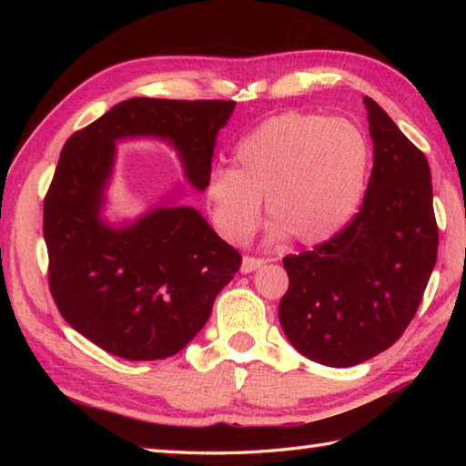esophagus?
<instances>
[{"mask_svg":"<svg viewBox=\"0 0 466 466\" xmlns=\"http://www.w3.org/2000/svg\"><path fill=\"white\" fill-rule=\"evenodd\" d=\"M262 264H264V260H260V258H250V256H244L242 266H240V272L242 274H250L254 270H258Z\"/></svg>","mask_w":466,"mask_h":466,"instance_id":"34e87169","label":"esophagus"}]
</instances>
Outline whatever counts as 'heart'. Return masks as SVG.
Instances as JSON below:
<instances>
[{
    "instance_id": "1",
    "label": "heart",
    "mask_w": 466,
    "mask_h": 466,
    "mask_svg": "<svg viewBox=\"0 0 466 466\" xmlns=\"http://www.w3.org/2000/svg\"><path fill=\"white\" fill-rule=\"evenodd\" d=\"M234 162V170L216 167L204 190L208 216L226 242L250 238L266 200L274 238L292 236L302 246H319L359 210L370 146L349 120L286 112L246 134Z\"/></svg>"
}]
</instances>
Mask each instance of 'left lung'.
<instances>
[{
	"mask_svg": "<svg viewBox=\"0 0 466 466\" xmlns=\"http://www.w3.org/2000/svg\"><path fill=\"white\" fill-rule=\"evenodd\" d=\"M374 142L360 212L319 248L282 260L280 326L296 350L332 369L360 364L400 339L437 262L439 230L427 157L372 97Z\"/></svg>",
	"mask_w": 466,
	"mask_h": 466,
	"instance_id": "8db88e82",
	"label": "left lung"
}]
</instances>
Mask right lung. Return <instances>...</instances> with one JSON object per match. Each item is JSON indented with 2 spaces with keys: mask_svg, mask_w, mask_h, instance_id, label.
<instances>
[{
  "mask_svg": "<svg viewBox=\"0 0 466 466\" xmlns=\"http://www.w3.org/2000/svg\"><path fill=\"white\" fill-rule=\"evenodd\" d=\"M236 102L132 97L66 142L44 202L49 289L67 324L126 360L180 352L210 319L242 256L176 186L137 216L112 212L117 144L157 140L204 192L218 132Z\"/></svg>",
  "mask_w": 466,
  "mask_h": 466,
  "instance_id": "right-lung-1",
  "label": "right lung"
}]
</instances>
